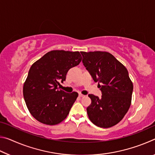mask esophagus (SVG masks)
<instances>
[{"label": "esophagus", "mask_w": 155, "mask_h": 155, "mask_svg": "<svg viewBox=\"0 0 155 155\" xmlns=\"http://www.w3.org/2000/svg\"><path fill=\"white\" fill-rule=\"evenodd\" d=\"M78 96H79L80 98H83V97H85V95H83L82 94H78Z\"/></svg>", "instance_id": "obj_1"}]
</instances>
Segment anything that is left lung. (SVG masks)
Returning a JSON list of instances; mask_svg holds the SVG:
<instances>
[{"label": "left lung", "instance_id": "obj_1", "mask_svg": "<svg viewBox=\"0 0 155 155\" xmlns=\"http://www.w3.org/2000/svg\"><path fill=\"white\" fill-rule=\"evenodd\" d=\"M81 52L86 69L101 84V98L88 95L91 101L87 108L89 118L97 127H111L121 121L130 106L133 85L128 70L108 52Z\"/></svg>", "mask_w": 155, "mask_h": 155}]
</instances>
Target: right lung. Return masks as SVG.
<instances>
[{"label":"right lung","mask_w":155,"mask_h":155,"mask_svg":"<svg viewBox=\"0 0 155 155\" xmlns=\"http://www.w3.org/2000/svg\"><path fill=\"white\" fill-rule=\"evenodd\" d=\"M82 60L78 51L54 50L31 65L23 85V96L30 114L42 124L56 125L66 118L78 97L58 90L59 81H65L70 68Z\"/></svg>","instance_id":"right-lung-1"}]
</instances>
